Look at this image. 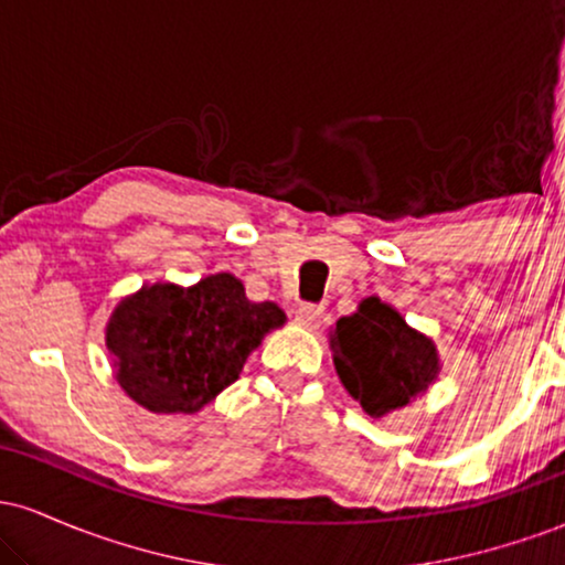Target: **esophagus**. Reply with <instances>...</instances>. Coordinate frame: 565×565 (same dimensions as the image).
<instances>
[{"label": "esophagus", "instance_id": "obj_1", "mask_svg": "<svg viewBox=\"0 0 565 565\" xmlns=\"http://www.w3.org/2000/svg\"><path fill=\"white\" fill-rule=\"evenodd\" d=\"M295 319L300 321L302 327L316 329L323 319V308H321V305H313V302H302L300 308L295 310Z\"/></svg>", "mask_w": 565, "mask_h": 565}]
</instances>
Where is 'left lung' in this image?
Wrapping results in <instances>:
<instances>
[{
	"instance_id": "1",
	"label": "left lung",
	"mask_w": 565,
	"mask_h": 565,
	"mask_svg": "<svg viewBox=\"0 0 565 565\" xmlns=\"http://www.w3.org/2000/svg\"><path fill=\"white\" fill-rule=\"evenodd\" d=\"M332 350L342 385L372 417L406 406L438 374L433 342L377 297H366L353 316L337 321Z\"/></svg>"
}]
</instances>
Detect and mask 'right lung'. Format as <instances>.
Instances as JSON below:
<instances>
[{"instance_id": "right-lung-1", "label": "right lung", "mask_w": 565, "mask_h": 565, "mask_svg": "<svg viewBox=\"0 0 565 565\" xmlns=\"http://www.w3.org/2000/svg\"><path fill=\"white\" fill-rule=\"evenodd\" d=\"M281 323L278 305L246 300L238 278L217 274L188 289L142 287L114 310L106 342L129 398L157 414H193L236 382Z\"/></svg>"}]
</instances>
